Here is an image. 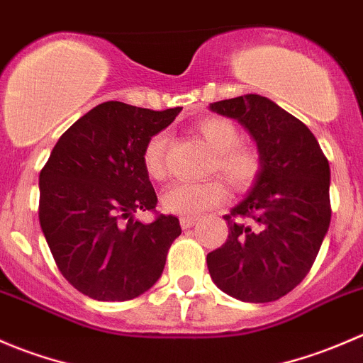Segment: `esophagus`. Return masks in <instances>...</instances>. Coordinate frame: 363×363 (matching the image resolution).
<instances>
[{
  "label": "esophagus",
  "mask_w": 363,
  "mask_h": 363,
  "mask_svg": "<svg viewBox=\"0 0 363 363\" xmlns=\"http://www.w3.org/2000/svg\"><path fill=\"white\" fill-rule=\"evenodd\" d=\"M196 222H197L196 217H180V224H182L183 229L192 228V225L196 224Z\"/></svg>",
  "instance_id": "1"
}]
</instances>
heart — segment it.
Masks as SVG:
<instances>
[{
  "instance_id": "heart-1",
  "label": "heart",
  "mask_w": 363,
  "mask_h": 363,
  "mask_svg": "<svg viewBox=\"0 0 363 363\" xmlns=\"http://www.w3.org/2000/svg\"><path fill=\"white\" fill-rule=\"evenodd\" d=\"M196 130L215 152L211 173H220L236 190H247L254 185L261 173V155L256 148L240 143V132L225 118H206L196 125ZM169 134L160 130L146 141L143 148V166L153 180L166 177V153ZM229 190L222 180L203 183H174L162 194V206L169 213L182 217H196L210 208L224 203Z\"/></svg>"
}]
</instances>
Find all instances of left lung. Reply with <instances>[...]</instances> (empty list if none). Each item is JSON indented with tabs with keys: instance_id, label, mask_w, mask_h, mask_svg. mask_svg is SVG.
Segmentation results:
<instances>
[{
	"instance_id": "8db88e82",
	"label": "left lung",
	"mask_w": 363,
	"mask_h": 363,
	"mask_svg": "<svg viewBox=\"0 0 363 363\" xmlns=\"http://www.w3.org/2000/svg\"><path fill=\"white\" fill-rule=\"evenodd\" d=\"M210 109L249 130L263 164L245 199L224 215L229 236L206 256L208 270L233 298L274 302L303 281L328 231V160L307 125L267 96L250 93Z\"/></svg>"
}]
</instances>
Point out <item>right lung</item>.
<instances>
[{
    "mask_svg": "<svg viewBox=\"0 0 363 363\" xmlns=\"http://www.w3.org/2000/svg\"><path fill=\"white\" fill-rule=\"evenodd\" d=\"M180 111L100 104L61 135L40 171V228L61 275L82 295L125 302L162 275L180 220L159 215L143 224L134 213L157 206L143 148Z\"/></svg>",
    "mask_w": 363,
    "mask_h": 363,
    "instance_id": "1",
    "label": "right lung"
}]
</instances>
